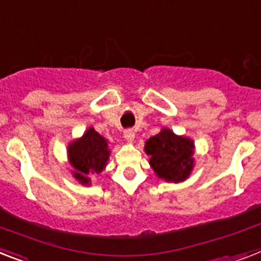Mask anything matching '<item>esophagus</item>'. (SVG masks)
<instances>
[{
    "label": "esophagus",
    "instance_id": "esophagus-1",
    "mask_svg": "<svg viewBox=\"0 0 261 261\" xmlns=\"http://www.w3.org/2000/svg\"><path fill=\"white\" fill-rule=\"evenodd\" d=\"M124 138L127 142H133L135 138V133L133 130H126L124 131Z\"/></svg>",
    "mask_w": 261,
    "mask_h": 261
}]
</instances>
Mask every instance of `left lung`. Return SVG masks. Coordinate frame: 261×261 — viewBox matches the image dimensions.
<instances>
[{
	"label": "left lung",
	"mask_w": 261,
	"mask_h": 261,
	"mask_svg": "<svg viewBox=\"0 0 261 261\" xmlns=\"http://www.w3.org/2000/svg\"><path fill=\"white\" fill-rule=\"evenodd\" d=\"M145 151L150 155V166L160 178L167 182H182L194 166V142L175 135L170 128H162L146 141Z\"/></svg>",
	"instance_id": "left-lung-1"
}]
</instances>
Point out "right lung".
<instances>
[{
  "mask_svg": "<svg viewBox=\"0 0 261 261\" xmlns=\"http://www.w3.org/2000/svg\"><path fill=\"white\" fill-rule=\"evenodd\" d=\"M68 160L73 167L72 174L82 185H90V174L100 173L110 156L109 141L90 127L82 138L68 145Z\"/></svg>",
  "mask_w": 261,
  "mask_h": 261,
  "instance_id": "right-lung-1",
  "label": "right lung"
}]
</instances>
